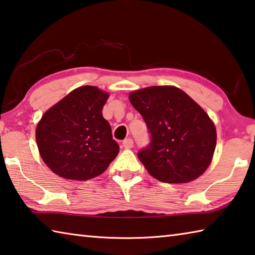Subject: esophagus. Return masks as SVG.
I'll use <instances>...</instances> for the list:
<instances>
[{
    "instance_id": "esophagus-1",
    "label": "esophagus",
    "mask_w": 255,
    "mask_h": 255,
    "mask_svg": "<svg viewBox=\"0 0 255 255\" xmlns=\"http://www.w3.org/2000/svg\"><path fill=\"white\" fill-rule=\"evenodd\" d=\"M123 146H124V148H126V149H130V148H132V147H133V141H132V139H131V138H127V139H125V140L123 141Z\"/></svg>"
}]
</instances>
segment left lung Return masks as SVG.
I'll list each match as a JSON object with an SVG mask.
<instances>
[{"label": "left lung", "instance_id": "left-lung-1", "mask_svg": "<svg viewBox=\"0 0 255 255\" xmlns=\"http://www.w3.org/2000/svg\"><path fill=\"white\" fill-rule=\"evenodd\" d=\"M150 133V142L138 151L139 160L159 181L184 183L209 167L217 131L207 113L181 89L153 86L129 95Z\"/></svg>", "mask_w": 255, "mask_h": 255}]
</instances>
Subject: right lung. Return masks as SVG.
Instances as JSON below:
<instances>
[{
	"label": "right lung",
	"instance_id": "obj_1",
	"mask_svg": "<svg viewBox=\"0 0 255 255\" xmlns=\"http://www.w3.org/2000/svg\"><path fill=\"white\" fill-rule=\"evenodd\" d=\"M108 94L83 86L43 115L36 127L39 153L59 177L88 180L108 168L119 152L111 125L103 117Z\"/></svg>",
	"mask_w": 255,
	"mask_h": 255
}]
</instances>
